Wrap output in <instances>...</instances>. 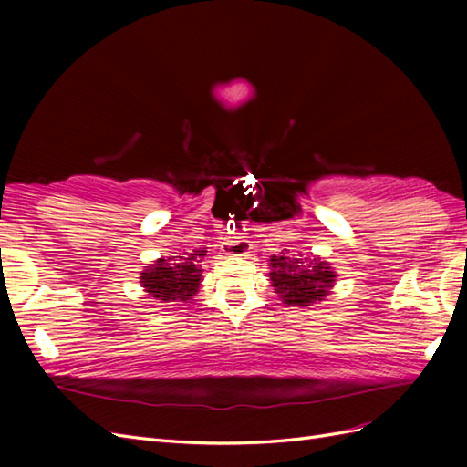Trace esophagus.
I'll use <instances>...</instances> for the list:
<instances>
[{
	"label": "esophagus",
	"instance_id": "obj_1",
	"mask_svg": "<svg viewBox=\"0 0 467 467\" xmlns=\"http://www.w3.org/2000/svg\"><path fill=\"white\" fill-rule=\"evenodd\" d=\"M220 249L225 255H245V253H249V242H245V239L223 237L220 242Z\"/></svg>",
	"mask_w": 467,
	"mask_h": 467
}]
</instances>
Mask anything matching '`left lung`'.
<instances>
[{
    "label": "left lung",
    "mask_w": 467,
    "mask_h": 467,
    "mask_svg": "<svg viewBox=\"0 0 467 467\" xmlns=\"http://www.w3.org/2000/svg\"><path fill=\"white\" fill-rule=\"evenodd\" d=\"M271 280L280 298L288 306H309L327 296L335 273L319 259H304L288 251L271 259Z\"/></svg>",
    "instance_id": "obj_1"
}]
</instances>
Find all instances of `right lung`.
Listing matches in <instances>:
<instances>
[{
	"mask_svg": "<svg viewBox=\"0 0 467 467\" xmlns=\"http://www.w3.org/2000/svg\"><path fill=\"white\" fill-rule=\"evenodd\" d=\"M206 251H187L179 257L155 261L140 276L142 286L151 298L161 302H187L199 292L201 285V261Z\"/></svg>",
	"mask_w": 467,
	"mask_h": 467,
	"instance_id": "obj_1",
	"label": "right lung"
}]
</instances>
